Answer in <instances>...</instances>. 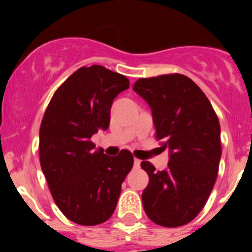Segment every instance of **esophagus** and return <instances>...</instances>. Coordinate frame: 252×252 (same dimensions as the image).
<instances>
[{"mask_svg":"<svg viewBox=\"0 0 252 252\" xmlns=\"http://www.w3.org/2000/svg\"><path fill=\"white\" fill-rule=\"evenodd\" d=\"M140 162H141V161H140L139 159H135V160H133V165H135V168H139V166H140Z\"/></svg>","mask_w":252,"mask_h":252,"instance_id":"esophagus-1","label":"esophagus"}]
</instances>
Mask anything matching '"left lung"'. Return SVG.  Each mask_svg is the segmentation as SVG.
<instances>
[{"label":"left lung","mask_w":252,"mask_h":252,"mask_svg":"<svg viewBox=\"0 0 252 252\" xmlns=\"http://www.w3.org/2000/svg\"><path fill=\"white\" fill-rule=\"evenodd\" d=\"M132 90L151 107L155 139L170 150L165 170L142 161L149 184L142 192L154 223L179 227L193 221L217 179L221 127L212 104L190 78L179 73L140 78Z\"/></svg>","instance_id":"1"}]
</instances>
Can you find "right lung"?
<instances>
[{"label":"right lung","instance_id":"add662e5","mask_svg":"<svg viewBox=\"0 0 252 252\" xmlns=\"http://www.w3.org/2000/svg\"><path fill=\"white\" fill-rule=\"evenodd\" d=\"M130 87L102 65L82 66L55 91L40 125L39 155L48 187L64 216L82 226L106 222L133 165L131 151H94L91 137L110 126L113 99Z\"/></svg>","mask_w":252,"mask_h":252}]
</instances>
